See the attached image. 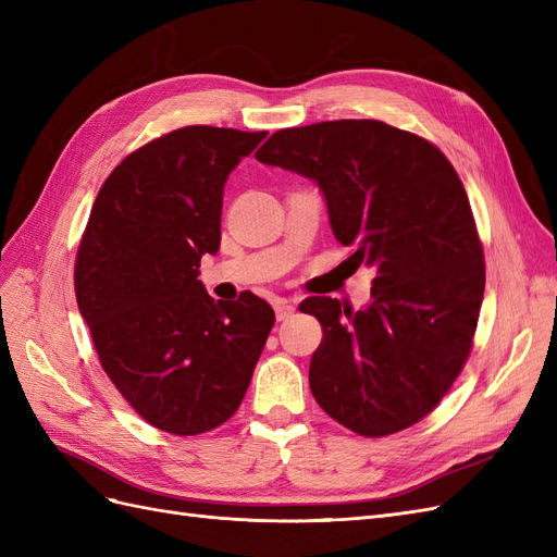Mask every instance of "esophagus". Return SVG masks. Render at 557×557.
<instances>
[{
    "mask_svg": "<svg viewBox=\"0 0 557 557\" xmlns=\"http://www.w3.org/2000/svg\"><path fill=\"white\" fill-rule=\"evenodd\" d=\"M274 311H276L278 320H285V318H290L295 313V305H293V301H288V299H276L274 301Z\"/></svg>",
    "mask_w": 557,
    "mask_h": 557,
    "instance_id": "esophagus-1",
    "label": "esophagus"
}]
</instances>
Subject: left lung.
<instances>
[{
    "label": "left lung",
    "mask_w": 557,
    "mask_h": 557,
    "mask_svg": "<svg viewBox=\"0 0 557 557\" xmlns=\"http://www.w3.org/2000/svg\"><path fill=\"white\" fill-rule=\"evenodd\" d=\"M262 164L318 183L334 237L372 267L360 311L307 297L323 325L309 367L315 401L362 436L418 423L448 393L471 350L485 288L483 248L465 185L440 148L381 121L278 129Z\"/></svg>",
    "instance_id": "8db88e82"
}]
</instances>
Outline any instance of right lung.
Wrapping results in <instances>:
<instances>
[{
    "label": "right lung",
    "mask_w": 557,
    "mask_h": 557,
    "mask_svg": "<svg viewBox=\"0 0 557 557\" xmlns=\"http://www.w3.org/2000/svg\"><path fill=\"white\" fill-rule=\"evenodd\" d=\"M267 132L190 125L115 166L92 205L74 288L99 362L146 423L178 436L223 425L274 327L252 293L213 301L201 256L221 248L227 176Z\"/></svg>",
    "instance_id": "1"
}]
</instances>
